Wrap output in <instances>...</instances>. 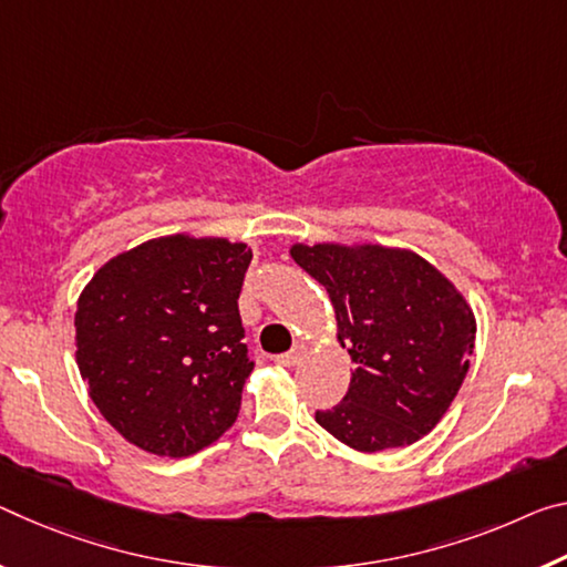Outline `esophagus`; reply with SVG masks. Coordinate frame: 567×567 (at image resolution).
<instances>
[{
	"mask_svg": "<svg viewBox=\"0 0 567 567\" xmlns=\"http://www.w3.org/2000/svg\"><path fill=\"white\" fill-rule=\"evenodd\" d=\"M300 358H302V348H292V350H287V353L277 355L275 363L277 365H285V368H292V365L300 363Z\"/></svg>",
	"mask_w": 567,
	"mask_h": 567,
	"instance_id": "obj_1",
	"label": "esophagus"
}]
</instances>
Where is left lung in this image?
Returning <instances> with one entry per match:
<instances>
[{"mask_svg":"<svg viewBox=\"0 0 567 567\" xmlns=\"http://www.w3.org/2000/svg\"><path fill=\"white\" fill-rule=\"evenodd\" d=\"M290 255L328 290L355 363L343 401L316 411L318 424L358 452L419 442L470 371L477 322L464 295L411 249L328 241Z\"/></svg>","mask_w":567,"mask_h":567,"instance_id":"8db88e82","label":"left lung"}]
</instances>
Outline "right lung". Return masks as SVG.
I'll return each mask as SVG.
<instances>
[{
    "label": "right lung",
    "mask_w": 567,
    "mask_h": 567,
    "mask_svg": "<svg viewBox=\"0 0 567 567\" xmlns=\"http://www.w3.org/2000/svg\"><path fill=\"white\" fill-rule=\"evenodd\" d=\"M249 262L241 241L171 235L113 257L80 292V375L125 442L188 456L235 424L255 368L237 305Z\"/></svg>",
    "instance_id": "add662e5"
}]
</instances>
